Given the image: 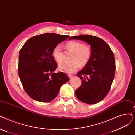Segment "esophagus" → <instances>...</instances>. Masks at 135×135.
<instances>
[{"instance_id": "obj_1", "label": "esophagus", "mask_w": 135, "mask_h": 135, "mask_svg": "<svg viewBox=\"0 0 135 135\" xmlns=\"http://www.w3.org/2000/svg\"><path fill=\"white\" fill-rule=\"evenodd\" d=\"M68 77H69L70 79H71V78H72L73 77V75H70V74H69V75H68Z\"/></svg>"}]
</instances>
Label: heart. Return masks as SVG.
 I'll list each match as a JSON object with an SVG mask.
<instances>
[{
	"instance_id": "heart-1",
	"label": "heart",
	"mask_w": 135,
	"mask_h": 135,
	"mask_svg": "<svg viewBox=\"0 0 135 135\" xmlns=\"http://www.w3.org/2000/svg\"><path fill=\"white\" fill-rule=\"evenodd\" d=\"M67 48L74 52L72 62L63 63L58 66L60 71L67 74H72L77 71L80 65L84 66L88 62L91 54V49L89 46L77 41H71L66 44ZM52 56L54 60L60 63L63 60L62 47L60 44L57 45L52 50Z\"/></svg>"
}]
</instances>
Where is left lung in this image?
<instances>
[{
	"label": "left lung",
	"instance_id": "1",
	"mask_svg": "<svg viewBox=\"0 0 135 135\" xmlns=\"http://www.w3.org/2000/svg\"><path fill=\"white\" fill-rule=\"evenodd\" d=\"M71 39L84 41L90 46L91 51L88 62L78 72L81 84L75 90V95L83 103L96 104L108 94L114 80L116 69L114 54L110 46L97 36L81 35Z\"/></svg>",
	"mask_w": 135,
	"mask_h": 135
}]
</instances>
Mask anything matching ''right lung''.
Listing matches in <instances>:
<instances>
[{
	"label": "right lung",
	"mask_w": 135,
	"mask_h": 135,
	"mask_svg": "<svg viewBox=\"0 0 135 135\" xmlns=\"http://www.w3.org/2000/svg\"><path fill=\"white\" fill-rule=\"evenodd\" d=\"M69 37L68 35L45 33L28 39L21 49L18 74L25 91L33 100L52 101L61 86L69 80L65 73L54 72L57 65L52 54L57 45Z\"/></svg>",
	"instance_id": "right-lung-1"
}]
</instances>
